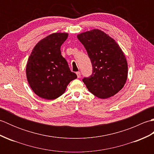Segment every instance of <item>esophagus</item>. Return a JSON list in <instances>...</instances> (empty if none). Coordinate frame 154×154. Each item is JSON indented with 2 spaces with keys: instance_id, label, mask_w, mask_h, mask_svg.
Wrapping results in <instances>:
<instances>
[{
  "instance_id": "esophagus-1",
  "label": "esophagus",
  "mask_w": 154,
  "mask_h": 154,
  "mask_svg": "<svg viewBox=\"0 0 154 154\" xmlns=\"http://www.w3.org/2000/svg\"><path fill=\"white\" fill-rule=\"evenodd\" d=\"M76 74H77V77H78V78H80V77H81V73H80L79 71L77 72Z\"/></svg>"
}]
</instances>
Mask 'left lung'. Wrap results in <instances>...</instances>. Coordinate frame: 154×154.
Masks as SVG:
<instances>
[{
    "mask_svg": "<svg viewBox=\"0 0 154 154\" xmlns=\"http://www.w3.org/2000/svg\"><path fill=\"white\" fill-rule=\"evenodd\" d=\"M93 66L90 77L83 79L90 92L100 99L114 96L122 89L128 77V63L115 40L98 29L77 35Z\"/></svg>",
    "mask_w": 154,
    "mask_h": 154,
    "instance_id": "1",
    "label": "left lung"
}]
</instances>
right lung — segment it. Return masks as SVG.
<instances>
[{
  "label": "right lung",
  "mask_w": 154,
  "mask_h": 154,
  "mask_svg": "<svg viewBox=\"0 0 154 154\" xmlns=\"http://www.w3.org/2000/svg\"><path fill=\"white\" fill-rule=\"evenodd\" d=\"M67 33H54L35 45L26 65V77L32 91L47 100L62 95L77 75L71 72L60 48L67 40Z\"/></svg>",
  "instance_id": "right-lung-1"
}]
</instances>
